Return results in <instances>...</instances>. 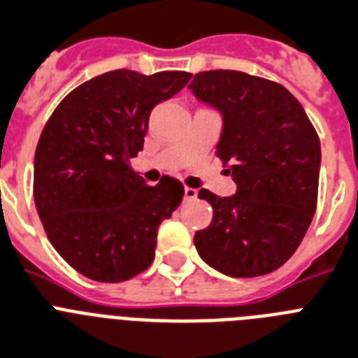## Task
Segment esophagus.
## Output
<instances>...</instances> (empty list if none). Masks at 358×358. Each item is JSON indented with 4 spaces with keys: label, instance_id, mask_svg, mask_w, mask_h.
I'll use <instances>...</instances> for the list:
<instances>
[{
    "label": "esophagus",
    "instance_id": "34e87169",
    "mask_svg": "<svg viewBox=\"0 0 358 358\" xmlns=\"http://www.w3.org/2000/svg\"><path fill=\"white\" fill-rule=\"evenodd\" d=\"M198 198V191L192 187H185V200L191 201V200H196Z\"/></svg>",
    "mask_w": 358,
    "mask_h": 358
}]
</instances>
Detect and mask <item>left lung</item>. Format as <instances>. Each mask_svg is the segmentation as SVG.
<instances>
[{"label":"left lung","mask_w":358,"mask_h":358,"mask_svg":"<svg viewBox=\"0 0 358 358\" xmlns=\"http://www.w3.org/2000/svg\"><path fill=\"white\" fill-rule=\"evenodd\" d=\"M189 88L223 115L217 157L238 194L201 189L213 222L194 234L201 259L231 278H257L292 257L317 209L321 142L285 86L236 70L200 71Z\"/></svg>","instance_id":"8db88e82"}]
</instances>
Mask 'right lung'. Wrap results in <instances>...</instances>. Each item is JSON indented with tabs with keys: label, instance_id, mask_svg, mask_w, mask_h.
<instances>
[{
	"label": "right lung",
	"instance_id": "add662e5",
	"mask_svg": "<svg viewBox=\"0 0 358 358\" xmlns=\"http://www.w3.org/2000/svg\"><path fill=\"white\" fill-rule=\"evenodd\" d=\"M187 71H106L71 90L36 148L34 201L50 243L71 268L122 282L155 259L158 227L178 209L182 182L148 185L131 167L155 106L178 93Z\"/></svg>",
	"mask_w": 358,
	"mask_h": 358
}]
</instances>
